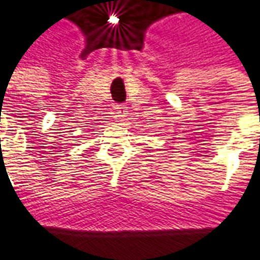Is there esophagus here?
<instances>
[{"label":"esophagus","instance_id":"obj_1","mask_svg":"<svg viewBox=\"0 0 260 260\" xmlns=\"http://www.w3.org/2000/svg\"><path fill=\"white\" fill-rule=\"evenodd\" d=\"M115 110H117V115H118L119 118L125 117V115H126V113H128V111H126V107H125V106H122V104H121V106H117V107H115Z\"/></svg>","mask_w":260,"mask_h":260}]
</instances>
